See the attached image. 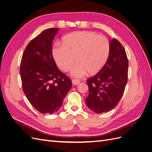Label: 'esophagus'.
<instances>
[{
	"label": "esophagus",
	"instance_id": "34e87169",
	"mask_svg": "<svg viewBox=\"0 0 152 152\" xmlns=\"http://www.w3.org/2000/svg\"><path fill=\"white\" fill-rule=\"evenodd\" d=\"M72 83L73 85H77L78 83H80V80L77 79H72Z\"/></svg>",
	"mask_w": 152,
	"mask_h": 152
}]
</instances>
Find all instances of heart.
I'll list each match as a JSON object with an SVG mask.
<instances>
[{
    "label": "heart",
    "instance_id": "heart-1",
    "mask_svg": "<svg viewBox=\"0 0 152 152\" xmlns=\"http://www.w3.org/2000/svg\"><path fill=\"white\" fill-rule=\"evenodd\" d=\"M110 51L108 39L89 31L75 32L65 36L63 44H56L53 49L54 58L58 67L67 71L74 64L72 75L85 76L87 71L93 75L102 69L107 61Z\"/></svg>",
    "mask_w": 152,
    "mask_h": 152
}]
</instances>
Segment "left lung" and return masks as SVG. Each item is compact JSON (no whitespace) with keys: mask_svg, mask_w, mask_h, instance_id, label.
<instances>
[{"mask_svg":"<svg viewBox=\"0 0 152 152\" xmlns=\"http://www.w3.org/2000/svg\"><path fill=\"white\" fill-rule=\"evenodd\" d=\"M110 45V54L106 64L86 82L89 88V95L85 99L86 105L98 114L116 107L128 81V60L125 49L115 38Z\"/></svg>","mask_w":152,"mask_h":152,"instance_id":"obj_1","label":"left lung"}]
</instances>
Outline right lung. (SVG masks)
Returning <instances> with one entry per match:
<instances>
[{"instance_id":"obj_1","label":"right lung","mask_w":152,"mask_h":152,"mask_svg":"<svg viewBox=\"0 0 152 152\" xmlns=\"http://www.w3.org/2000/svg\"><path fill=\"white\" fill-rule=\"evenodd\" d=\"M59 29H46L32 39L20 62L22 89L33 107L44 114L57 112L72 85L53 56V41Z\"/></svg>"}]
</instances>
